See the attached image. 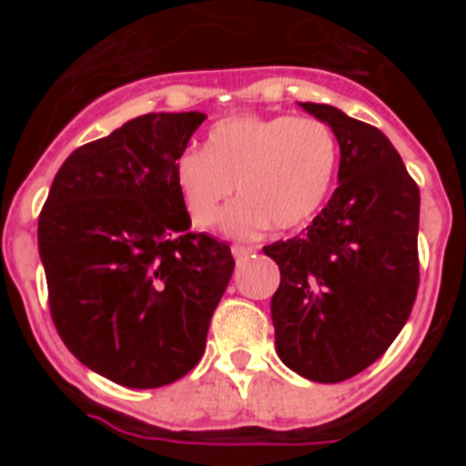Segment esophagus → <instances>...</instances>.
<instances>
[{
    "mask_svg": "<svg viewBox=\"0 0 466 466\" xmlns=\"http://www.w3.org/2000/svg\"><path fill=\"white\" fill-rule=\"evenodd\" d=\"M230 252H233V257H236L238 261H242V258L252 257V254L257 252V249H254V247H242V245H233V249H230Z\"/></svg>",
    "mask_w": 466,
    "mask_h": 466,
    "instance_id": "esophagus-1",
    "label": "esophagus"
}]
</instances>
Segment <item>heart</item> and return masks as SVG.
I'll use <instances>...</instances> for the list:
<instances>
[{
    "label": "heart",
    "mask_w": 466,
    "mask_h": 466,
    "mask_svg": "<svg viewBox=\"0 0 466 466\" xmlns=\"http://www.w3.org/2000/svg\"><path fill=\"white\" fill-rule=\"evenodd\" d=\"M339 158V139L319 118L242 114L212 126L203 151L177 158L175 182L196 228L219 221L236 184L242 200L226 212L224 230L247 240L268 226L291 230L310 221Z\"/></svg>",
    "instance_id": "b5f03b06"
}]
</instances>
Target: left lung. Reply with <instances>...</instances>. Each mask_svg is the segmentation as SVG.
Instances as JSON below:
<instances>
[{"mask_svg":"<svg viewBox=\"0 0 466 466\" xmlns=\"http://www.w3.org/2000/svg\"><path fill=\"white\" fill-rule=\"evenodd\" d=\"M300 106L339 139V188L300 236L263 247L279 266L275 348L299 376L340 382L380 360L413 310L420 188L378 127Z\"/></svg>","mask_w":466,"mask_h":466,"instance_id":"obj_1","label":"left lung"}]
</instances>
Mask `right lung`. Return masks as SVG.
I'll list each match as a JSON object with an SVG mask.
<instances>
[{
  "label": "right lung",
  "mask_w": 466,
  "mask_h": 466,
  "mask_svg": "<svg viewBox=\"0 0 466 466\" xmlns=\"http://www.w3.org/2000/svg\"><path fill=\"white\" fill-rule=\"evenodd\" d=\"M200 111L144 114L69 154L39 214L48 308L81 364L151 390L200 361L236 268L230 247L188 226L175 163Z\"/></svg>",
  "instance_id": "1"
}]
</instances>
